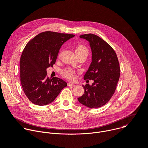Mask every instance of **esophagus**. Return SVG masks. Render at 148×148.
<instances>
[{
  "label": "esophagus",
  "mask_w": 148,
  "mask_h": 148,
  "mask_svg": "<svg viewBox=\"0 0 148 148\" xmlns=\"http://www.w3.org/2000/svg\"><path fill=\"white\" fill-rule=\"evenodd\" d=\"M67 85H68V86L69 87H74L75 85V84H71V83H68L67 84Z\"/></svg>",
  "instance_id": "1"
}]
</instances>
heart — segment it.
Returning a JSON list of instances; mask_svg holds the SVG:
<instances>
[{
	"label": "heart",
	"instance_id": "b5f03b06",
	"mask_svg": "<svg viewBox=\"0 0 148 148\" xmlns=\"http://www.w3.org/2000/svg\"><path fill=\"white\" fill-rule=\"evenodd\" d=\"M75 53L77 55L81 54H86L87 55H88V50L85 46L82 45H79L76 47ZM61 74L64 78L70 80H73L75 78V72L70 68H67L63 70Z\"/></svg>",
	"mask_w": 148,
	"mask_h": 148
}]
</instances>
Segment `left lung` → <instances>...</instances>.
Segmentation results:
<instances>
[{
	"instance_id": "8db88e82",
	"label": "left lung",
	"mask_w": 148,
	"mask_h": 148,
	"mask_svg": "<svg viewBox=\"0 0 148 148\" xmlns=\"http://www.w3.org/2000/svg\"><path fill=\"white\" fill-rule=\"evenodd\" d=\"M90 43L92 62L84 76L93 80L91 86H82L84 94L78 98L84 106L99 108L106 104L114 95L120 76V67L114 50L106 41L93 34L79 36Z\"/></svg>"
}]
</instances>
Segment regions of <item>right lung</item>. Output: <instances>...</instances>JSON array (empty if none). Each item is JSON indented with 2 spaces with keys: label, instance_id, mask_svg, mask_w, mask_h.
I'll use <instances>...</instances> for the list:
<instances>
[{
  "label": "right lung",
  "instance_id": "right-lung-1",
  "mask_svg": "<svg viewBox=\"0 0 148 148\" xmlns=\"http://www.w3.org/2000/svg\"><path fill=\"white\" fill-rule=\"evenodd\" d=\"M74 36L47 31L38 34L26 45L20 57V81L25 95L32 103L47 105L67 87V82L62 79H50L46 69L55 64L61 46Z\"/></svg>",
  "mask_w": 148,
  "mask_h": 148
}]
</instances>
